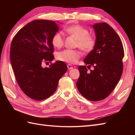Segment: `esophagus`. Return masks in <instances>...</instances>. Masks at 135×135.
Here are the masks:
<instances>
[{
    "label": "esophagus",
    "instance_id": "obj_1",
    "mask_svg": "<svg viewBox=\"0 0 135 135\" xmlns=\"http://www.w3.org/2000/svg\"><path fill=\"white\" fill-rule=\"evenodd\" d=\"M73 68V66L71 64H68V69H69V70H71V69H72Z\"/></svg>",
    "mask_w": 135,
    "mask_h": 135
}]
</instances>
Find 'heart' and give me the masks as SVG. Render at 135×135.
I'll list each match as a JSON object with an SVG mask.
<instances>
[{"mask_svg":"<svg viewBox=\"0 0 135 135\" xmlns=\"http://www.w3.org/2000/svg\"><path fill=\"white\" fill-rule=\"evenodd\" d=\"M66 31L78 40L76 46L85 52L92 51L95 46V39L89 35V32L83 26L75 25L66 28ZM52 43L54 47L60 48L64 43V35L62 32H57L52 38ZM80 52L78 50H65L57 53L56 58L58 60L69 64H75L80 57Z\"/></svg>","mask_w":135,"mask_h":135,"instance_id":"obj_1","label":"heart"}]
</instances>
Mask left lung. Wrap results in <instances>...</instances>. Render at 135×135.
Listing matches in <instances>:
<instances>
[{
    "instance_id": "1",
    "label": "left lung",
    "mask_w": 135,
    "mask_h": 135,
    "mask_svg": "<svg viewBox=\"0 0 135 135\" xmlns=\"http://www.w3.org/2000/svg\"><path fill=\"white\" fill-rule=\"evenodd\" d=\"M96 34L95 46L84 59L87 68L79 66L76 82L79 92L85 99L97 101L107 98L119 82L123 69L124 50L117 32L105 22L92 25Z\"/></svg>"
}]
</instances>
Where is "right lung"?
I'll return each mask as SVG.
<instances>
[{
    "instance_id": "1",
    "label": "right lung",
    "mask_w": 135,
    "mask_h": 135,
    "mask_svg": "<svg viewBox=\"0 0 135 135\" xmlns=\"http://www.w3.org/2000/svg\"><path fill=\"white\" fill-rule=\"evenodd\" d=\"M59 30L54 21L35 20L21 28L12 41L10 59L16 80L23 93L35 100L53 95L68 70L61 61L48 68L42 65L54 59L52 38Z\"/></svg>"
}]
</instances>
